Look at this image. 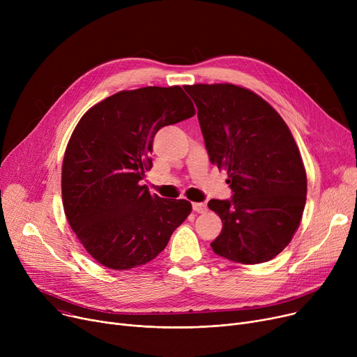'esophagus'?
<instances>
[{"label":"esophagus","instance_id":"34e87169","mask_svg":"<svg viewBox=\"0 0 357 357\" xmlns=\"http://www.w3.org/2000/svg\"><path fill=\"white\" fill-rule=\"evenodd\" d=\"M192 210L195 213H205V211H207V205H205V202H194Z\"/></svg>","mask_w":357,"mask_h":357}]
</instances>
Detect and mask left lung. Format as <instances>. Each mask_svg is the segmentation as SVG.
Segmentation results:
<instances>
[{
    "mask_svg": "<svg viewBox=\"0 0 357 357\" xmlns=\"http://www.w3.org/2000/svg\"><path fill=\"white\" fill-rule=\"evenodd\" d=\"M198 108L210 162L226 169L231 199H211L222 221L215 255L243 265L282 252L301 222L307 174L291 130L276 109L233 84L185 85Z\"/></svg>",
    "mask_w": 357,
    "mask_h": 357,
    "instance_id": "1",
    "label": "left lung"
}]
</instances>
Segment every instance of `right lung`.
Returning a JSON list of instances; mask_svg holds the SVG:
<instances>
[{
	"label": "right lung",
	"mask_w": 357,
	"mask_h": 357,
	"mask_svg": "<svg viewBox=\"0 0 357 357\" xmlns=\"http://www.w3.org/2000/svg\"><path fill=\"white\" fill-rule=\"evenodd\" d=\"M195 114L181 86L120 91L89 108L65 150L62 199L70 229L98 264L127 271L153 260L191 214L186 199L140 185L158 131Z\"/></svg>",
	"instance_id": "add662e5"
}]
</instances>
